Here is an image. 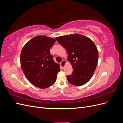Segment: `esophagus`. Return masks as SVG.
Wrapping results in <instances>:
<instances>
[{"label": "esophagus", "instance_id": "esophagus-1", "mask_svg": "<svg viewBox=\"0 0 123 123\" xmlns=\"http://www.w3.org/2000/svg\"><path fill=\"white\" fill-rule=\"evenodd\" d=\"M66 62V61L65 60H63V61L61 62V67H62V69L64 68Z\"/></svg>", "mask_w": 123, "mask_h": 123}]
</instances>
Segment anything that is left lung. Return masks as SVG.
I'll list each match as a JSON object with an SVG mask.
<instances>
[{
    "label": "left lung",
    "instance_id": "8db88e82",
    "mask_svg": "<svg viewBox=\"0 0 123 123\" xmlns=\"http://www.w3.org/2000/svg\"><path fill=\"white\" fill-rule=\"evenodd\" d=\"M55 39L67 51L68 59L72 66V73L67 77L68 82L75 86L87 83L94 73L98 58V49L93 41L76 34Z\"/></svg>",
    "mask_w": 123,
    "mask_h": 123
}]
</instances>
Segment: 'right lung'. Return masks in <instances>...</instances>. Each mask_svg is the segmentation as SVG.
I'll list each match as a JSON object with an SVG mask.
<instances>
[{"instance_id": "right-lung-1", "label": "right lung", "mask_w": 123, "mask_h": 123, "mask_svg": "<svg viewBox=\"0 0 123 123\" xmlns=\"http://www.w3.org/2000/svg\"><path fill=\"white\" fill-rule=\"evenodd\" d=\"M56 40L44 36H37L26 43L21 50L20 64L28 80L41 89L53 85L60 71L59 65L53 61L50 49Z\"/></svg>"}]
</instances>
